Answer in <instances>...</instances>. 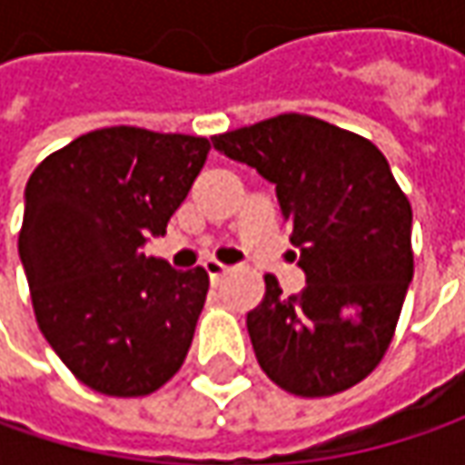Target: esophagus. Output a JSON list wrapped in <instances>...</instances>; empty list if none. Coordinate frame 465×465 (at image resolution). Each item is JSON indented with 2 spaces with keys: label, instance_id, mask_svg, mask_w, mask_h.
Here are the masks:
<instances>
[{
  "label": "esophagus",
  "instance_id": "1",
  "mask_svg": "<svg viewBox=\"0 0 465 465\" xmlns=\"http://www.w3.org/2000/svg\"><path fill=\"white\" fill-rule=\"evenodd\" d=\"M204 269H206V274L212 277V282H220V279H223V274H227V266L214 259L204 261Z\"/></svg>",
  "mask_w": 465,
  "mask_h": 465
}]
</instances>
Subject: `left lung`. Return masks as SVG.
<instances>
[{
	"label": "left lung",
	"mask_w": 465,
	"mask_h": 465,
	"mask_svg": "<svg viewBox=\"0 0 465 465\" xmlns=\"http://www.w3.org/2000/svg\"><path fill=\"white\" fill-rule=\"evenodd\" d=\"M277 188L305 287L272 274L245 323L261 370L295 396H333L383 360L414 277L411 204L383 153L321 118L282 114L212 139Z\"/></svg>",
	"instance_id": "1"
}]
</instances>
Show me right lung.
I'll return each instance as SVG.
<instances>
[{"label":"right lung","mask_w":465,"mask_h":465,"mask_svg":"<svg viewBox=\"0 0 465 465\" xmlns=\"http://www.w3.org/2000/svg\"><path fill=\"white\" fill-rule=\"evenodd\" d=\"M209 139L111 126L48 154L25 186L20 261L45 341L105 396H147L181 370L209 274L142 253L204 168Z\"/></svg>","instance_id":"1"}]
</instances>
